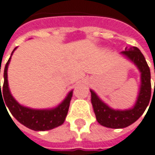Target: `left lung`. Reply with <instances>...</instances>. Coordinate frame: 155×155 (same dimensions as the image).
<instances>
[{"label": "left lung", "instance_id": "obj_1", "mask_svg": "<svg viewBox=\"0 0 155 155\" xmlns=\"http://www.w3.org/2000/svg\"><path fill=\"white\" fill-rule=\"evenodd\" d=\"M120 54L135 65L140 73V90L134 106L125 110L114 109L90 89L91 102L96 120L101 126L109 128H124L135 122L143 114L151 98V74L142 53L138 48L130 47L120 52Z\"/></svg>", "mask_w": 155, "mask_h": 155}]
</instances>
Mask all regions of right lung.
Wrapping results in <instances>:
<instances>
[{
	"mask_svg": "<svg viewBox=\"0 0 155 155\" xmlns=\"http://www.w3.org/2000/svg\"><path fill=\"white\" fill-rule=\"evenodd\" d=\"M15 48L12 54L16 49ZM11 56L8 59L7 64L4 68V83L2 89H1L0 82V107L1 100L4 99L3 103L5 108L8 107L12 114V115L17 120L27 127L28 128L35 130V131H46L50 130L54 127L64 123L65 119L67 117L70 101L73 96V90H71L65 98L64 100L53 108H46V109H35L30 108L21 105L15 98L13 97L11 94L9 87H8V68L10 63ZM1 73V67H0ZM7 110V108H6ZM8 112V110H7Z\"/></svg>",
	"mask_w": 155,
	"mask_h": 155,
	"instance_id": "right-lung-1",
	"label": "right lung"
}]
</instances>
